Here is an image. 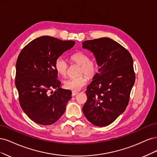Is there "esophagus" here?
Listing matches in <instances>:
<instances>
[{
    "label": "esophagus",
    "instance_id": "esophagus-1",
    "mask_svg": "<svg viewBox=\"0 0 157 157\" xmlns=\"http://www.w3.org/2000/svg\"><path fill=\"white\" fill-rule=\"evenodd\" d=\"M78 94V93L77 92H75V91H72V97H74V96H75Z\"/></svg>",
    "mask_w": 157,
    "mask_h": 157
}]
</instances>
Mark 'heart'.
Segmentation results:
<instances>
[{
  "instance_id": "heart-1",
  "label": "heart",
  "mask_w": 157,
  "mask_h": 157,
  "mask_svg": "<svg viewBox=\"0 0 157 157\" xmlns=\"http://www.w3.org/2000/svg\"><path fill=\"white\" fill-rule=\"evenodd\" d=\"M71 60L75 63L81 66V74H85L89 77H93L97 71V67L93 62L90 61V57L83 52H77L73 54ZM68 64L63 57H59L55 62V68L57 72L62 76L67 75ZM87 78L84 75L75 78H69L64 82V86L66 89L78 91L83 86L87 83Z\"/></svg>"
}]
</instances>
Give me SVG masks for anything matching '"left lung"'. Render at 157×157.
Masks as SVG:
<instances>
[{
    "label": "left lung",
    "mask_w": 157,
    "mask_h": 157,
    "mask_svg": "<svg viewBox=\"0 0 157 157\" xmlns=\"http://www.w3.org/2000/svg\"><path fill=\"white\" fill-rule=\"evenodd\" d=\"M82 45L93 53L100 67L86 90L83 112L90 123L102 127L112 123L128 104L135 82L133 59L124 48L109 38L86 40Z\"/></svg>",
    "instance_id": "8db88e82"
}]
</instances>
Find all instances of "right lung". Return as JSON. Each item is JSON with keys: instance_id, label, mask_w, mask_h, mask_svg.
Instances as JSON below:
<instances>
[{"instance_id": "right-lung-1", "label": "right lung", "mask_w": 157, "mask_h": 157, "mask_svg": "<svg viewBox=\"0 0 157 157\" xmlns=\"http://www.w3.org/2000/svg\"><path fill=\"white\" fill-rule=\"evenodd\" d=\"M74 41L43 36L33 40L19 53L16 87L23 112L34 123L50 125L59 119L72 98L71 90L61 89L55 62L71 49ZM56 89L53 92L49 91Z\"/></svg>"}]
</instances>
